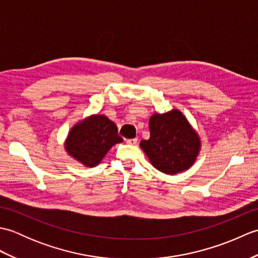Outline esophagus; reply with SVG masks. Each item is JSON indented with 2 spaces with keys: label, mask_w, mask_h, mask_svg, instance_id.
Listing matches in <instances>:
<instances>
[{
  "label": "esophagus",
  "mask_w": 258,
  "mask_h": 258,
  "mask_svg": "<svg viewBox=\"0 0 258 258\" xmlns=\"http://www.w3.org/2000/svg\"><path fill=\"white\" fill-rule=\"evenodd\" d=\"M126 143L127 144H130V145H135L136 143H138V139H128V140H126Z\"/></svg>",
  "instance_id": "34e87169"
}]
</instances>
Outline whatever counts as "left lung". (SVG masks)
I'll return each instance as SVG.
<instances>
[{"mask_svg":"<svg viewBox=\"0 0 258 258\" xmlns=\"http://www.w3.org/2000/svg\"><path fill=\"white\" fill-rule=\"evenodd\" d=\"M151 136L141 141L152 165L168 175L188 169L201 149L199 135L178 109L154 114L150 118Z\"/></svg>","mask_w":258,"mask_h":258,"instance_id":"1","label":"left lung"}]
</instances>
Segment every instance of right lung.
Returning a JSON list of instances; mask_svg holds the SVG:
<instances>
[{
    "instance_id": "right-lung-1",
    "label": "right lung",
    "mask_w": 258,
    "mask_h": 258,
    "mask_svg": "<svg viewBox=\"0 0 258 258\" xmlns=\"http://www.w3.org/2000/svg\"><path fill=\"white\" fill-rule=\"evenodd\" d=\"M123 142L116 125L105 115H92L73 126L65 150L85 166H95L115 144Z\"/></svg>"
}]
</instances>
